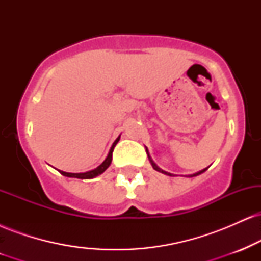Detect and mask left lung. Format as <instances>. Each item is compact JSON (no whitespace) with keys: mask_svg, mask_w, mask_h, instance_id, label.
<instances>
[{"mask_svg":"<svg viewBox=\"0 0 261 261\" xmlns=\"http://www.w3.org/2000/svg\"><path fill=\"white\" fill-rule=\"evenodd\" d=\"M146 152H147V155H148V160H149V162H151V164H152V167H153V169H155V170H157V172H161V173H163V174H166V175H169V176H174V175H173V174H172V173H168V172H164V170H162V169L160 168V167H158V166H157V164H155V163H154V162H153V161H152L151 155H149V154H148V149H147V148H146ZM206 169H207V168H205V169L200 170V172H197V173H195V174H191V175H188V176H190V178H191V176H196V175L201 174V173H203V172H205V170H206Z\"/></svg>","mask_w":261,"mask_h":261,"instance_id":"8db88e82","label":"left lung"}]
</instances>
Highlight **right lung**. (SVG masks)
Segmentation results:
<instances>
[{
	"instance_id": "obj_1",
	"label": "right lung",
	"mask_w": 261,
	"mask_h": 261,
	"mask_svg": "<svg viewBox=\"0 0 261 261\" xmlns=\"http://www.w3.org/2000/svg\"><path fill=\"white\" fill-rule=\"evenodd\" d=\"M119 140H120V136H119L118 139L115 140V142L113 143L112 148H110V151H109V153H108V157L106 158V161H104L103 163H101L99 167H97L95 169L89 170V172H86V173H67V172H62V170H59V172L61 173L62 175L68 176V178H77V179H92V178H94V176H98L99 174H101V173L106 172L108 167H109L110 163H112L114 147H115V145L118 143Z\"/></svg>"
}]
</instances>
